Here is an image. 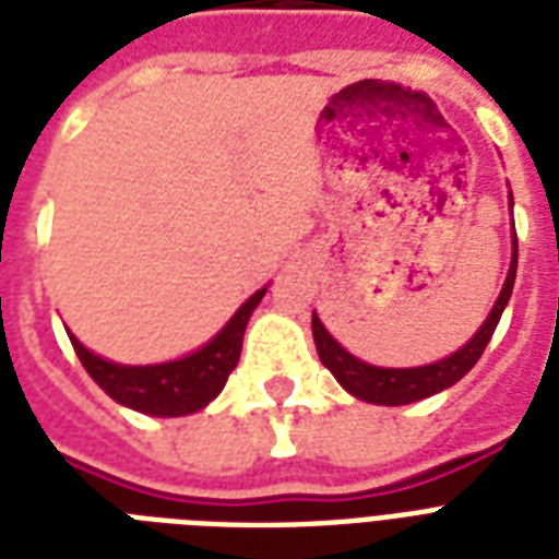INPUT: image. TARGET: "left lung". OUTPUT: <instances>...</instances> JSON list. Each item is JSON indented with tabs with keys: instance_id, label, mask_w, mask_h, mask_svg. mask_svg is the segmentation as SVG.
Wrapping results in <instances>:
<instances>
[{
	"instance_id": "left-lung-1",
	"label": "left lung",
	"mask_w": 559,
	"mask_h": 559,
	"mask_svg": "<svg viewBox=\"0 0 559 559\" xmlns=\"http://www.w3.org/2000/svg\"><path fill=\"white\" fill-rule=\"evenodd\" d=\"M513 281H516V240H513V261L511 270H508V281H504L502 293L496 298V305L493 310H490V316H487V322L481 324V331H478L464 348L455 350L452 357L441 359V362H432V366L424 368L366 366V362H359L357 357H350L348 350L342 348L340 342L324 331V324L319 322V316L313 313V340L316 350H319V359H322L324 368H328L354 397L368 400V403H380V406H406V403L424 400L429 397V394H438V391L455 385L469 368L476 366L478 357L485 354L487 342H490L496 324L502 319L504 305L511 301Z\"/></svg>"
}]
</instances>
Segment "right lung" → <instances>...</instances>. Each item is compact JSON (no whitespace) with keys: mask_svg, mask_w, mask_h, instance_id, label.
<instances>
[{"mask_svg":"<svg viewBox=\"0 0 559 559\" xmlns=\"http://www.w3.org/2000/svg\"><path fill=\"white\" fill-rule=\"evenodd\" d=\"M263 293L266 287L258 289L205 348L186 359H177V362H165V366H116V362L90 354L74 336L69 340L92 380L98 382L116 403L135 408L142 415H191L217 397L226 385L228 373L235 371L240 348H243L246 324H249V316L263 298Z\"/></svg>","mask_w":559,"mask_h":559,"instance_id":"1","label":"right lung"}]
</instances>
